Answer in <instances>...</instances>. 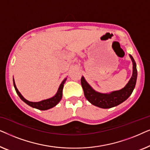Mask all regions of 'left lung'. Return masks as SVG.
Instances as JSON below:
<instances>
[{
    "instance_id": "left-lung-1",
    "label": "left lung",
    "mask_w": 150,
    "mask_h": 150,
    "mask_svg": "<svg viewBox=\"0 0 150 150\" xmlns=\"http://www.w3.org/2000/svg\"><path fill=\"white\" fill-rule=\"evenodd\" d=\"M132 62V74L128 83L122 89L110 93H100L96 91L87 83L84 76L81 78V85L84 94L88 101L94 106L102 108H110L116 106L126 100L132 94L137 79V65L134 59L130 54Z\"/></svg>"
}]
</instances>
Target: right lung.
Here are the masks:
<instances>
[{"label": "right lung", "mask_w": 150, "mask_h": 150, "mask_svg": "<svg viewBox=\"0 0 150 150\" xmlns=\"http://www.w3.org/2000/svg\"><path fill=\"white\" fill-rule=\"evenodd\" d=\"M66 80H67V78H65V79L62 81V83H61L60 85H59V87L58 89V91L57 92V93L55 94L53 97L48 98V99H46V100H42V101H40V102H30L25 99V98L22 96V94L20 93V92L18 91L17 87H16L15 81H14V79H13V86L16 89V93H17L18 96H19L20 99H21L22 101L24 102L26 104H28V106H31L33 108H37V109H39V110H48V109H50V108H53L61 101V98H62V92H63V85H64Z\"/></svg>", "instance_id": "right-lung-1"}]
</instances>
